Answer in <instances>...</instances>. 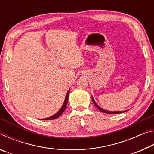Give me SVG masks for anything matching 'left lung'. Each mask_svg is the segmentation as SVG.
Returning <instances> with one entry per match:
<instances>
[{"label": "left lung", "instance_id": "obj_1", "mask_svg": "<svg viewBox=\"0 0 154 154\" xmlns=\"http://www.w3.org/2000/svg\"><path fill=\"white\" fill-rule=\"evenodd\" d=\"M92 101H93L94 104V105L96 106V107H97V109H98L99 111H100L101 112H103V113H108V114H117V113H124V112H126V111H109L105 110V109L100 108V106H99L97 105V104L96 103L94 100L93 97H92Z\"/></svg>", "mask_w": 154, "mask_h": 154}]
</instances>
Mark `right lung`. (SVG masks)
Instances as JSON below:
<instances>
[{
  "label": "right lung",
  "instance_id": "right-lung-1",
  "mask_svg": "<svg viewBox=\"0 0 154 154\" xmlns=\"http://www.w3.org/2000/svg\"><path fill=\"white\" fill-rule=\"evenodd\" d=\"M69 92H70V90L68 91V92L66 94V98H65V100H64V102L63 105H62L61 109H60V110L58 111V113H56L55 115H54V116L49 117V118L42 119H43V120H51V119H54L58 118V117H60V116H61V115L62 114V113H63V112L64 111L65 109H66V105H67V103H68V99H69Z\"/></svg>",
  "mask_w": 154,
  "mask_h": 154
}]
</instances>
